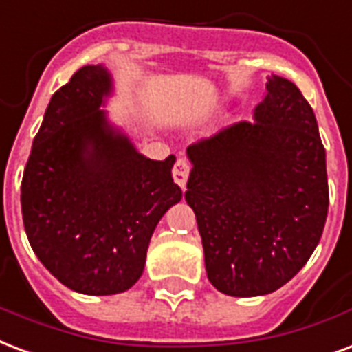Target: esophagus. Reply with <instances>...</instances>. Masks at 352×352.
<instances>
[{"mask_svg": "<svg viewBox=\"0 0 352 352\" xmlns=\"http://www.w3.org/2000/svg\"><path fill=\"white\" fill-rule=\"evenodd\" d=\"M189 170H191V166H189V163H187L186 160L176 161V165H174L173 168V178L182 189L186 187L187 178H189Z\"/></svg>", "mask_w": 352, "mask_h": 352, "instance_id": "obj_1", "label": "esophagus"}]
</instances>
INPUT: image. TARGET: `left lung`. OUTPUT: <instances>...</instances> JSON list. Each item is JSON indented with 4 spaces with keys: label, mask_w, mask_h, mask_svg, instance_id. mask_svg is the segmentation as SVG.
I'll use <instances>...</instances> for the list:
<instances>
[{
    "label": "left lung",
    "mask_w": 352,
    "mask_h": 352,
    "mask_svg": "<svg viewBox=\"0 0 352 352\" xmlns=\"http://www.w3.org/2000/svg\"><path fill=\"white\" fill-rule=\"evenodd\" d=\"M186 200L208 278L224 295L276 292L305 267L329 211L324 148L314 109L289 79H267L254 122L187 148Z\"/></svg>",
    "instance_id": "obj_1"
}]
</instances>
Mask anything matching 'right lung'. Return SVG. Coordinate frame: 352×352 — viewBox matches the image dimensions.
I'll use <instances>...</instances> for the list:
<instances>
[{
  "label": "right lung",
  "mask_w": 352,
  "mask_h": 352,
  "mask_svg": "<svg viewBox=\"0 0 352 352\" xmlns=\"http://www.w3.org/2000/svg\"><path fill=\"white\" fill-rule=\"evenodd\" d=\"M111 91L104 66L79 68L50 100L22 179L29 245L60 284L83 295L133 286L160 219L182 200L176 157L139 154L100 109Z\"/></svg>",
  "instance_id": "right-lung-1"
}]
</instances>
